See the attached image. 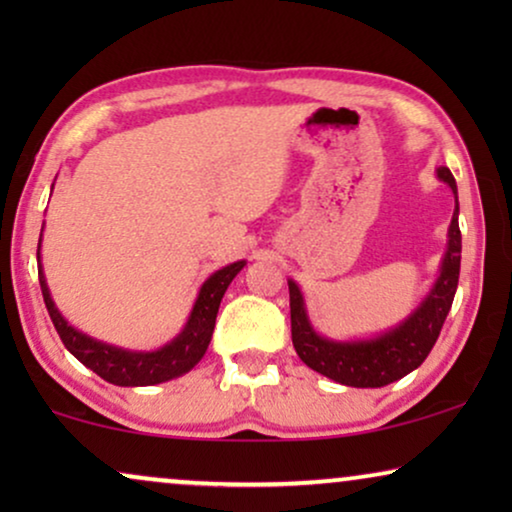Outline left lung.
<instances>
[{
  "label": "left lung",
  "instance_id": "1",
  "mask_svg": "<svg viewBox=\"0 0 512 512\" xmlns=\"http://www.w3.org/2000/svg\"><path fill=\"white\" fill-rule=\"evenodd\" d=\"M436 177L454 193V214L447 228V247L440 261L436 282L408 317L387 331L370 338L335 340L321 335L307 314L300 286L289 279L291 300V338L300 361L328 380L356 389H377L401 380L424 363L436 345L440 328L450 312L459 284L461 233L457 181L447 167H438Z\"/></svg>",
  "mask_w": 512,
  "mask_h": 512
}]
</instances>
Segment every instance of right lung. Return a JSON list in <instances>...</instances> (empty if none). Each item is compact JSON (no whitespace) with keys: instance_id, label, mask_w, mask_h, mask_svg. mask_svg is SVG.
<instances>
[{"instance_id":"obj_1","label":"right lung","mask_w":512,"mask_h":512,"mask_svg":"<svg viewBox=\"0 0 512 512\" xmlns=\"http://www.w3.org/2000/svg\"><path fill=\"white\" fill-rule=\"evenodd\" d=\"M41 237H44V228H41L37 249L39 284L55 331H58L60 340L65 342L67 352H72L83 366L100 375L102 380L116 384V387H153V384L170 382L174 377L186 375L188 370L198 366L207 352L209 342H212L223 293H226L230 282L237 277V272L247 265V261H235L226 265V268L212 272L202 282L184 328L170 342H165L163 347L146 352V349H125L109 345V342L90 338L88 333L69 324L65 314L55 305L51 289H48L44 265H41Z\"/></svg>"}]
</instances>
